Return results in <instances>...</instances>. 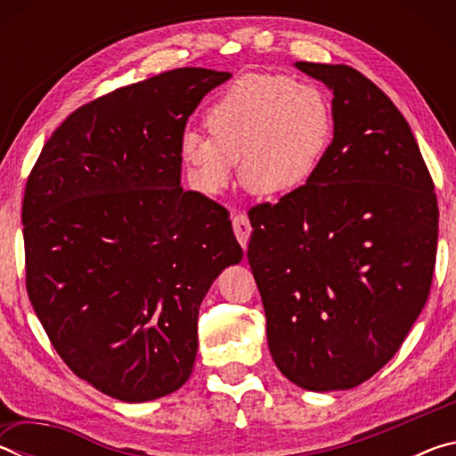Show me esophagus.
Instances as JSON below:
<instances>
[{"label":"esophagus","mask_w":456,"mask_h":456,"mask_svg":"<svg viewBox=\"0 0 456 456\" xmlns=\"http://www.w3.org/2000/svg\"><path fill=\"white\" fill-rule=\"evenodd\" d=\"M233 231H235L237 241L241 243V247L245 249L247 241H249L251 225H249V219H247L243 213H235V215H233Z\"/></svg>","instance_id":"1"}]
</instances>
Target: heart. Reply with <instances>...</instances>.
Segmentation results:
<instances>
[{
    "mask_svg": "<svg viewBox=\"0 0 456 456\" xmlns=\"http://www.w3.org/2000/svg\"><path fill=\"white\" fill-rule=\"evenodd\" d=\"M209 134L189 130L181 157L197 189L217 195L241 160L243 187L257 197L296 192L318 171L334 136L326 92L277 74H245L207 108Z\"/></svg>",
    "mask_w": 456,
    "mask_h": 456,
    "instance_id": "1",
    "label": "heart"
}]
</instances>
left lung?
<instances>
[{
  "label": "left lung",
  "instance_id": "left-lung-1",
  "mask_svg": "<svg viewBox=\"0 0 456 456\" xmlns=\"http://www.w3.org/2000/svg\"><path fill=\"white\" fill-rule=\"evenodd\" d=\"M296 68L334 94V138L305 187L249 211L247 259L280 372L305 390H350L427 304L438 205L411 126L372 80L344 64Z\"/></svg>",
  "mask_w": 456,
  "mask_h": 456
}]
</instances>
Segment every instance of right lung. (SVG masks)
Wrapping results in <instances>:
<instances>
[{"mask_svg":"<svg viewBox=\"0 0 456 456\" xmlns=\"http://www.w3.org/2000/svg\"><path fill=\"white\" fill-rule=\"evenodd\" d=\"M231 78L176 68L80 106L28 176L26 288L72 372L122 403L179 390L211 283L243 259L229 211L181 187V138Z\"/></svg>","mask_w":456,"mask_h":456,"instance_id":"add662e5","label":"right lung"}]
</instances>
